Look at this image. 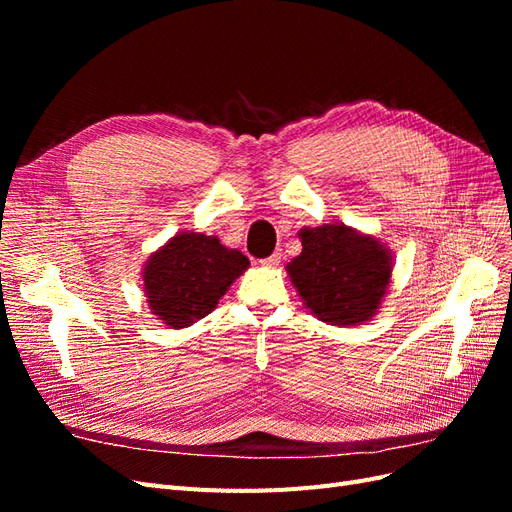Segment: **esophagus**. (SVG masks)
I'll list each match as a JSON object with an SVG mask.
<instances>
[{
  "label": "esophagus",
  "instance_id": "esophagus-1",
  "mask_svg": "<svg viewBox=\"0 0 512 512\" xmlns=\"http://www.w3.org/2000/svg\"><path fill=\"white\" fill-rule=\"evenodd\" d=\"M280 260H282V254H280V252H273L271 256L262 258L260 265H265V267H277V265H280Z\"/></svg>",
  "mask_w": 512,
  "mask_h": 512
}]
</instances>
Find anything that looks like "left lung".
Here are the masks:
<instances>
[{
    "label": "left lung",
    "instance_id": "obj_1",
    "mask_svg": "<svg viewBox=\"0 0 512 512\" xmlns=\"http://www.w3.org/2000/svg\"><path fill=\"white\" fill-rule=\"evenodd\" d=\"M299 239L303 252L286 271L309 312L335 327L374 318L393 275L389 247L346 224L305 226Z\"/></svg>",
    "mask_w": 512,
    "mask_h": 512
}]
</instances>
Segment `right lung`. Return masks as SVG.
I'll list each match as a JSON object with an SVG mask.
<instances>
[{
	"label": "right lung",
	"mask_w": 512,
	"mask_h": 512,
	"mask_svg": "<svg viewBox=\"0 0 512 512\" xmlns=\"http://www.w3.org/2000/svg\"><path fill=\"white\" fill-rule=\"evenodd\" d=\"M247 267L250 260L218 237L177 232L145 262L147 305L166 327L185 329L211 314Z\"/></svg>",
	"instance_id": "right-lung-1"
}]
</instances>
